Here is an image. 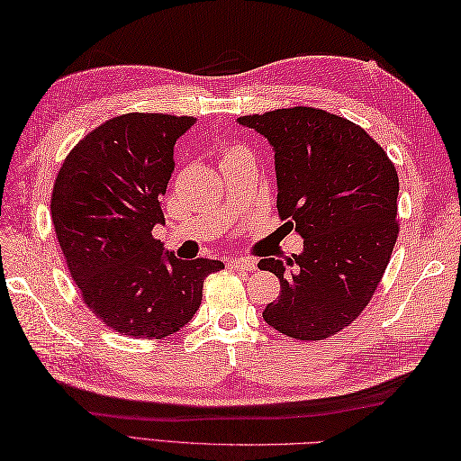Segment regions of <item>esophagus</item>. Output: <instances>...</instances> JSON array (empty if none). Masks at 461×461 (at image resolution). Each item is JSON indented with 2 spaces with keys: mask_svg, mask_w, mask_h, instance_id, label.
<instances>
[{
  "mask_svg": "<svg viewBox=\"0 0 461 461\" xmlns=\"http://www.w3.org/2000/svg\"><path fill=\"white\" fill-rule=\"evenodd\" d=\"M258 265L257 258L252 257H240V258H229V267L240 268V270H255Z\"/></svg>",
  "mask_w": 461,
  "mask_h": 461,
  "instance_id": "34e87169",
  "label": "esophagus"
}]
</instances>
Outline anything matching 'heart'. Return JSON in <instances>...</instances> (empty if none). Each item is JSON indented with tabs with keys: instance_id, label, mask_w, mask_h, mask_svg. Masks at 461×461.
Returning <instances> with one entry per match:
<instances>
[{
	"instance_id": "obj_1",
	"label": "heart",
	"mask_w": 461,
	"mask_h": 461,
	"mask_svg": "<svg viewBox=\"0 0 461 461\" xmlns=\"http://www.w3.org/2000/svg\"><path fill=\"white\" fill-rule=\"evenodd\" d=\"M240 149H242V147H232V149H229L227 155H229V153H234V151H240Z\"/></svg>"
}]
</instances>
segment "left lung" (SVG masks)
Returning <instances> with one entry per match:
<instances>
[{"mask_svg":"<svg viewBox=\"0 0 461 461\" xmlns=\"http://www.w3.org/2000/svg\"><path fill=\"white\" fill-rule=\"evenodd\" d=\"M275 151L280 219L304 239L293 258H262L280 296L262 318L296 340H324L368 306L398 239V173L366 131L332 113L290 107L239 117Z\"/></svg>","mask_w":461,"mask_h":461,"instance_id":"obj_1","label":"left lung"}]
</instances>
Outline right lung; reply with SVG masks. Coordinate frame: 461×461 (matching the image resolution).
<instances>
[{"label":"right lung","instance_id":"add662e5","mask_svg":"<svg viewBox=\"0 0 461 461\" xmlns=\"http://www.w3.org/2000/svg\"><path fill=\"white\" fill-rule=\"evenodd\" d=\"M194 117L125 113L83 137L65 158L51 219L83 303L133 338H165L191 321L221 260L163 252L153 227L175 168L173 147Z\"/></svg>","mask_w":461,"mask_h":461}]
</instances>
